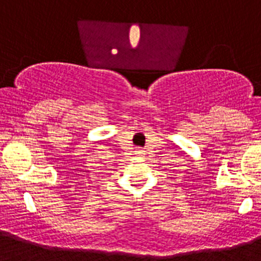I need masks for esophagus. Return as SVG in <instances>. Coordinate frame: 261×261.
Here are the masks:
<instances>
[{
  "mask_svg": "<svg viewBox=\"0 0 261 261\" xmlns=\"http://www.w3.org/2000/svg\"><path fill=\"white\" fill-rule=\"evenodd\" d=\"M138 153H141V150H140V151H138Z\"/></svg>",
  "mask_w": 261,
  "mask_h": 261,
  "instance_id": "obj_1",
  "label": "esophagus"
}]
</instances>
